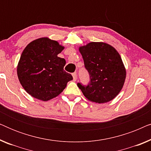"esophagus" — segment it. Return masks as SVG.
Listing matches in <instances>:
<instances>
[{"instance_id":"34e87169","label":"esophagus","mask_w":151,"mask_h":151,"mask_svg":"<svg viewBox=\"0 0 151 151\" xmlns=\"http://www.w3.org/2000/svg\"><path fill=\"white\" fill-rule=\"evenodd\" d=\"M72 76H73V80H74V81H76V80H77V78H78V75H77V73H73V74H72Z\"/></svg>"}]
</instances>
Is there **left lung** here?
<instances>
[{"instance_id": "8db88e82", "label": "left lung", "mask_w": 151, "mask_h": 151, "mask_svg": "<svg viewBox=\"0 0 151 151\" xmlns=\"http://www.w3.org/2000/svg\"><path fill=\"white\" fill-rule=\"evenodd\" d=\"M79 51L90 81L86 86L79 82L78 86L91 102L101 104L112 100L120 92L126 78L119 53L106 43L96 42L80 47Z\"/></svg>"}]
</instances>
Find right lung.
I'll return each mask as SVG.
<instances>
[{"instance_id":"1","label":"right lung","mask_w":151,"mask_h":151,"mask_svg":"<svg viewBox=\"0 0 151 151\" xmlns=\"http://www.w3.org/2000/svg\"><path fill=\"white\" fill-rule=\"evenodd\" d=\"M63 49L57 41L48 38L36 39L24 48L17 74L22 87L32 97L42 101L51 100L73 80L64 70L65 60L58 57Z\"/></svg>"}]
</instances>
